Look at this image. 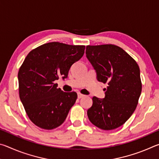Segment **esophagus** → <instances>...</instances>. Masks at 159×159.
<instances>
[{
	"label": "esophagus",
	"instance_id": "obj_1",
	"mask_svg": "<svg viewBox=\"0 0 159 159\" xmlns=\"http://www.w3.org/2000/svg\"><path fill=\"white\" fill-rule=\"evenodd\" d=\"M83 97H85L84 95H83V94H81L80 93H78V98L80 99V98H83Z\"/></svg>",
	"mask_w": 159,
	"mask_h": 159
}]
</instances>
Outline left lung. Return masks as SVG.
<instances>
[{
    "label": "left lung",
    "instance_id": "8db88e82",
    "mask_svg": "<svg viewBox=\"0 0 159 159\" xmlns=\"http://www.w3.org/2000/svg\"><path fill=\"white\" fill-rule=\"evenodd\" d=\"M85 53L98 80L108 84L105 98H93V105L87 111L88 118L102 130H114L127 121L138 104L142 92L139 66L115 45H87Z\"/></svg>",
    "mask_w": 159,
    "mask_h": 159
}]
</instances>
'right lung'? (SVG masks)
Segmentation results:
<instances>
[{
    "instance_id": "add662e5",
    "label": "right lung",
    "mask_w": 159,
    "mask_h": 159,
    "mask_svg": "<svg viewBox=\"0 0 159 159\" xmlns=\"http://www.w3.org/2000/svg\"><path fill=\"white\" fill-rule=\"evenodd\" d=\"M85 45L51 42L32 50L18 72L19 94L31 122L52 130L65 120L77 99L76 92L57 88L60 76L67 78L70 67L84 54Z\"/></svg>"
}]
</instances>
